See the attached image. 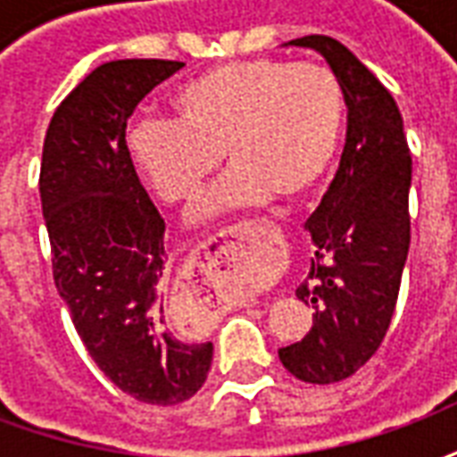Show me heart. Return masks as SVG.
Returning a JSON list of instances; mask_svg holds the SVG:
<instances>
[{"mask_svg":"<svg viewBox=\"0 0 457 457\" xmlns=\"http://www.w3.org/2000/svg\"><path fill=\"white\" fill-rule=\"evenodd\" d=\"M173 120H144L129 131L134 169L169 205L200 198L222 154L232 166L200 218L257 205L271 195L298 200L336 159L345 90L316 61H235L190 80L173 97Z\"/></svg>","mask_w":457,"mask_h":457,"instance_id":"obj_1","label":"heart"}]
</instances>
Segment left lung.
Returning a JSON list of instances; mask_svg holds the SVG:
<instances>
[{"instance_id":"left-lung-1","label":"left lung","mask_w":457,"mask_h":457,"mask_svg":"<svg viewBox=\"0 0 457 457\" xmlns=\"http://www.w3.org/2000/svg\"><path fill=\"white\" fill-rule=\"evenodd\" d=\"M288 46L313 48L336 71L347 137L336 179L306 222L316 257L296 296L316 311L313 328L278 360L301 382L333 384L379 350L392 323L411 242V154L392 93L353 51L318 34Z\"/></svg>"}]
</instances>
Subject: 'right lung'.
Segmentation results:
<instances>
[{
	"label": "right lung",
	"mask_w": 457,
	"mask_h": 457,
	"mask_svg": "<svg viewBox=\"0 0 457 457\" xmlns=\"http://www.w3.org/2000/svg\"><path fill=\"white\" fill-rule=\"evenodd\" d=\"M183 65H97L54 112L38 176L54 281L75 330L100 372L151 406L188 402L212 362V343H180L166 330V222L127 146L137 104Z\"/></svg>",
	"instance_id": "1"
}]
</instances>
